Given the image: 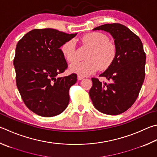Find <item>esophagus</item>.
Segmentation results:
<instances>
[{
	"label": "esophagus",
	"instance_id": "esophagus-1",
	"mask_svg": "<svg viewBox=\"0 0 157 157\" xmlns=\"http://www.w3.org/2000/svg\"><path fill=\"white\" fill-rule=\"evenodd\" d=\"M84 79L83 77H82L80 75H78V80H82V79Z\"/></svg>",
	"mask_w": 157,
	"mask_h": 157
}]
</instances>
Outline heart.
Returning <instances> with one entry per match:
<instances>
[{
  "instance_id": "obj_1",
  "label": "heart",
  "mask_w": 157,
  "mask_h": 157,
  "mask_svg": "<svg viewBox=\"0 0 157 157\" xmlns=\"http://www.w3.org/2000/svg\"><path fill=\"white\" fill-rule=\"evenodd\" d=\"M82 40L93 47L86 56L88 60L86 61L74 62L78 59L74 40H69L61 47V52L65 59L71 63L74 62L69 67L71 73L80 76H88L95 73L99 69H108L113 63L116 58L117 50L106 34L101 32L89 33L83 37Z\"/></svg>"
}]
</instances>
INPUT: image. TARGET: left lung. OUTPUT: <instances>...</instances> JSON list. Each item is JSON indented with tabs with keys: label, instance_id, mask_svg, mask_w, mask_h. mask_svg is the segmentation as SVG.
I'll use <instances>...</instances> for the list:
<instances>
[{
	"label": "left lung",
	"instance_id": "obj_1",
	"mask_svg": "<svg viewBox=\"0 0 157 157\" xmlns=\"http://www.w3.org/2000/svg\"><path fill=\"white\" fill-rule=\"evenodd\" d=\"M93 30L111 34L115 39L117 55L113 63L99 75L111 82L101 83L93 78L90 98L99 112L119 115L135 103L144 83L146 56L143 44L136 34L119 23L102 25Z\"/></svg>",
	"mask_w": 157,
	"mask_h": 157
}]
</instances>
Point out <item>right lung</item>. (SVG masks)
I'll use <instances>...</instances> for the list:
<instances>
[{
  "instance_id": "add662e5",
  "label": "right lung",
  "mask_w": 157,
  "mask_h": 157,
  "mask_svg": "<svg viewBox=\"0 0 157 157\" xmlns=\"http://www.w3.org/2000/svg\"><path fill=\"white\" fill-rule=\"evenodd\" d=\"M77 33L50 29H33L18 41L13 65L17 88L25 104L40 116L50 117L66 109L69 90L77 75L59 78L68 65L59 47Z\"/></svg>"
}]
</instances>
